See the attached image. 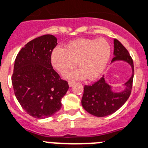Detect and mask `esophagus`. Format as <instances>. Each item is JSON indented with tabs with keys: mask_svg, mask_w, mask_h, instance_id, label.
<instances>
[{
	"mask_svg": "<svg viewBox=\"0 0 148 148\" xmlns=\"http://www.w3.org/2000/svg\"><path fill=\"white\" fill-rule=\"evenodd\" d=\"M74 84H75V82H71V81H70V82H69V87H72Z\"/></svg>",
	"mask_w": 148,
	"mask_h": 148,
	"instance_id": "1",
	"label": "esophagus"
}]
</instances>
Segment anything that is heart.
I'll return each instance as SVG.
<instances>
[{
	"label": "heart",
	"mask_w": 148,
	"mask_h": 148,
	"mask_svg": "<svg viewBox=\"0 0 148 148\" xmlns=\"http://www.w3.org/2000/svg\"><path fill=\"white\" fill-rule=\"evenodd\" d=\"M112 48L103 38L97 40L81 38L70 42L66 49L56 47L51 54V65L56 70L65 73L79 64L80 69L68 73L69 79L93 80L100 76L110 60Z\"/></svg>",
	"instance_id": "1"
}]
</instances>
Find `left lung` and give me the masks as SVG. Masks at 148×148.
Here are the masks:
<instances>
[{"mask_svg":"<svg viewBox=\"0 0 148 148\" xmlns=\"http://www.w3.org/2000/svg\"><path fill=\"white\" fill-rule=\"evenodd\" d=\"M114 57L112 63L117 60L127 62L132 67V75L125 83L126 89L120 93L112 91L110 85L106 82L104 75L93 84L84 85L82 105L88 113L97 117H106L118 110L127 102L132 91L134 76L133 60L127 49L116 39L114 40Z\"/></svg>","mask_w":148,"mask_h":148,"instance_id":"left-lung-1","label":"left lung"}]
</instances>
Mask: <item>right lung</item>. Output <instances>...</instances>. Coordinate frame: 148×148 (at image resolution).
Listing matches in <instances>:
<instances>
[{"instance_id":"1","label":"right lung","mask_w":148,"mask_h":148,"mask_svg":"<svg viewBox=\"0 0 148 148\" xmlns=\"http://www.w3.org/2000/svg\"><path fill=\"white\" fill-rule=\"evenodd\" d=\"M57 45L53 35L39 36L27 42L15 60L12 83L16 99L25 112L38 119L58 112L69 89L67 82L51 65V51Z\"/></svg>"}]
</instances>
